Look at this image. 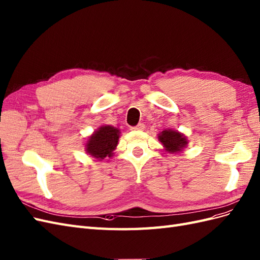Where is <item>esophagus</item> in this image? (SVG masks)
Instances as JSON below:
<instances>
[{
	"mask_svg": "<svg viewBox=\"0 0 260 260\" xmlns=\"http://www.w3.org/2000/svg\"><path fill=\"white\" fill-rule=\"evenodd\" d=\"M145 129V125L143 124V123H140V124H138L137 126H134V127H132V131H139V132H142V131H144Z\"/></svg>",
	"mask_w": 260,
	"mask_h": 260,
	"instance_id": "34e87169",
	"label": "esophagus"
}]
</instances>
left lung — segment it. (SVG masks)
I'll use <instances>...</instances> for the list:
<instances>
[{"mask_svg":"<svg viewBox=\"0 0 260 260\" xmlns=\"http://www.w3.org/2000/svg\"><path fill=\"white\" fill-rule=\"evenodd\" d=\"M159 142L163 146V150L168 153L182 152L188 145L187 136L176 129H163L158 134Z\"/></svg>","mask_w":260,"mask_h":260,"instance_id":"1","label":"left lung"}]
</instances>
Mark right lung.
<instances>
[{
  "label": "right lung",
  "mask_w": 260,
  "mask_h": 260,
  "mask_svg": "<svg viewBox=\"0 0 260 260\" xmlns=\"http://www.w3.org/2000/svg\"><path fill=\"white\" fill-rule=\"evenodd\" d=\"M120 136V128L111 125H101L88 137L85 143V151L98 161L112 158Z\"/></svg>",
  "instance_id": "add662e5"
}]
</instances>
